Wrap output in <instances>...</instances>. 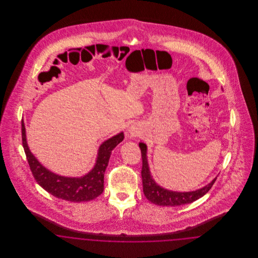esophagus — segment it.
Returning a JSON list of instances; mask_svg holds the SVG:
<instances>
[{
    "mask_svg": "<svg viewBox=\"0 0 258 258\" xmlns=\"http://www.w3.org/2000/svg\"><path fill=\"white\" fill-rule=\"evenodd\" d=\"M130 133H131V134H132V135H135V133H134V132H133V131H132V132H130Z\"/></svg>",
    "mask_w": 258,
    "mask_h": 258,
    "instance_id": "34e87169",
    "label": "esophagus"
}]
</instances>
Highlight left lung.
Here are the masks:
<instances>
[{
  "label": "left lung",
  "mask_w": 258,
  "mask_h": 258,
  "mask_svg": "<svg viewBox=\"0 0 258 258\" xmlns=\"http://www.w3.org/2000/svg\"><path fill=\"white\" fill-rule=\"evenodd\" d=\"M139 148L141 150V157H142V183H143V192L148 200L156 205L159 206H181L184 204L191 203L199 199L200 197L205 196L214 183L217 180V177L210 183V184L197 189L194 191H172L169 189L163 188L157 184L149 169V164L147 160V146L146 144L140 142Z\"/></svg>",
  "instance_id": "8db88e82"
}]
</instances>
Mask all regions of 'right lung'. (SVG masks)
Here are the masks:
<instances>
[{"instance_id": "right-lung-1", "label": "right lung", "mask_w": 258, "mask_h": 258, "mask_svg": "<svg viewBox=\"0 0 258 258\" xmlns=\"http://www.w3.org/2000/svg\"><path fill=\"white\" fill-rule=\"evenodd\" d=\"M123 140V134L120 133L104 141L98 149L94 168L86 175L79 178L63 177L46 169L31 153L26 140L24 122L22 121V144L30 169L37 184L50 195L71 202H86L102 194L104 172L108 165L111 152Z\"/></svg>"}]
</instances>
